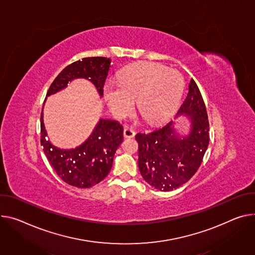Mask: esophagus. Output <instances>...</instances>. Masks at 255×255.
<instances>
[{
    "label": "esophagus",
    "instance_id": "1",
    "mask_svg": "<svg viewBox=\"0 0 255 255\" xmlns=\"http://www.w3.org/2000/svg\"><path fill=\"white\" fill-rule=\"evenodd\" d=\"M123 135H124L125 138H132V137H134L135 132H134V130L132 128L125 127L124 130H123Z\"/></svg>",
    "mask_w": 255,
    "mask_h": 255
}]
</instances>
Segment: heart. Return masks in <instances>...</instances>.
Segmentation results:
<instances>
[{"instance_id": "obj_1", "label": "heart", "mask_w": 255, "mask_h": 255, "mask_svg": "<svg viewBox=\"0 0 255 255\" xmlns=\"http://www.w3.org/2000/svg\"><path fill=\"white\" fill-rule=\"evenodd\" d=\"M184 89L182 75L155 63H140L124 70L118 86L107 85L105 99L112 113L121 118L136 101L140 117L148 124L166 121L176 111Z\"/></svg>"}]
</instances>
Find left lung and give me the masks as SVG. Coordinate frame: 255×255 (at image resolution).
<instances>
[{
    "label": "left lung",
    "mask_w": 255,
    "mask_h": 255,
    "mask_svg": "<svg viewBox=\"0 0 255 255\" xmlns=\"http://www.w3.org/2000/svg\"><path fill=\"white\" fill-rule=\"evenodd\" d=\"M183 114L191 120L187 136L180 137L176 133L173 121L135 136L138 142V168L150 186L160 191H171L186 183L198 170L210 142L205 104L193 79L177 116Z\"/></svg>",
    "instance_id": "1"
}]
</instances>
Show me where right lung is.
<instances>
[{
    "instance_id": "1",
    "label": "right lung",
    "mask_w": 255,
    "mask_h": 255,
    "mask_svg": "<svg viewBox=\"0 0 255 255\" xmlns=\"http://www.w3.org/2000/svg\"><path fill=\"white\" fill-rule=\"evenodd\" d=\"M111 60L88 57L68 65L51 84L47 97L65 88L75 78H85L103 96ZM42 112L40 115V144L57 175L67 184L89 188L104 180L111 171L116 150L123 141L122 125L114 120L101 119L88 139L75 149H60L45 138Z\"/></svg>"
}]
</instances>
